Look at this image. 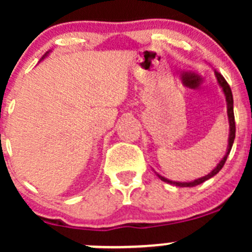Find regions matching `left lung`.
Returning <instances> with one entry per match:
<instances>
[{"mask_svg":"<svg viewBox=\"0 0 252 252\" xmlns=\"http://www.w3.org/2000/svg\"><path fill=\"white\" fill-rule=\"evenodd\" d=\"M215 75H216V79H217L218 85L220 86L223 94H224L225 102H227V114H228V122H229V138H228L227 152H225L224 157H223V158L220 161V163H218L217 166L213 168V171H211L210 173H208L207 175H205V177L199 178V179H195V180H192V182H174V180H169V179H167V178L159 175L158 173H156L157 175H158L159 179L163 180L164 183H168V184L175 185V187H179V188L196 187V185L202 184V183L206 182V180H208V179H211L212 177H215V175L223 168L225 161H227V157H228V155H229L230 150H232L233 142H234V139H235V121H234V110H233V94H232V90H230V86L228 85V83L225 81V79L223 78L222 75L217 72V70H215Z\"/></svg>","mask_w":252,"mask_h":252,"instance_id":"obj_1","label":"left lung"}]
</instances>
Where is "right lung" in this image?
<instances>
[{"label":"right lung","instance_id":"obj_1","mask_svg":"<svg viewBox=\"0 0 252 252\" xmlns=\"http://www.w3.org/2000/svg\"><path fill=\"white\" fill-rule=\"evenodd\" d=\"M51 52H52V51H51V50H50V51H47V52H46V53H45V55H44V56H42V57H41V60H40V61L45 60V58H46V57H47V56H48V55H50V53H51Z\"/></svg>","mask_w":252,"mask_h":252}]
</instances>
